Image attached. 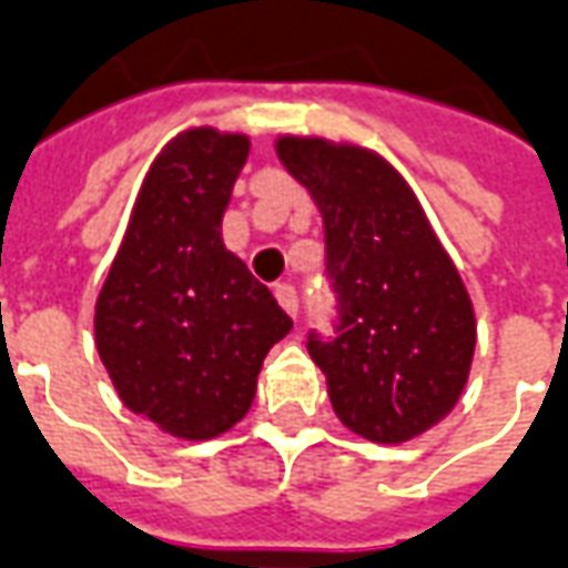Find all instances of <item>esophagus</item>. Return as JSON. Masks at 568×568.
Masks as SVG:
<instances>
[{"label": "esophagus", "mask_w": 568, "mask_h": 568, "mask_svg": "<svg viewBox=\"0 0 568 568\" xmlns=\"http://www.w3.org/2000/svg\"><path fill=\"white\" fill-rule=\"evenodd\" d=\"M275 300L287 315L296 317V312H300V296H296V287H293V284H275Z\"/></svg>", "instance_id": "1"}]
</instances>
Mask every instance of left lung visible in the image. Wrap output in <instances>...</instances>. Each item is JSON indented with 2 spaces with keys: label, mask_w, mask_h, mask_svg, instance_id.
Returning <instances> with one entry per match:
<instances>
[{
  "label": "left lung",
  "mask_w": 568,
  "mask_h": 568,
  "mask_svg": "<svg viewBox=\"0 0 568 568\" xmlns=\"http://www.w3.org/2000/svg\"><path fill=\"white\" fill-rule=\"evenodd\" d=\"M277 159L324 213L333 333L308 329L345 428L404 444L456 406L477 324L456 265L409 192L376 152L281 136Z\"/></svg>",
  "instance_id": "obj_1"
}]
</instances>
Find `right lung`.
<instances>
[{
  "label": "right lung",
  "instance_id": "obj_1",
  "mask_svg": "<svg viewBox=\"0 0 568 568\" xmlns=\"http://www.w3.org/2000/svg\"><path fill=\"white\" fill-rule=\"evenodd\" d=\"M251 140L192 128L155 159L98 296L94 336L128 409L207 440L244 419L293 321L220 226Z\"/></svg>",
  "mask_w": 568,
  "mask_h": 568
}]
</instances>
